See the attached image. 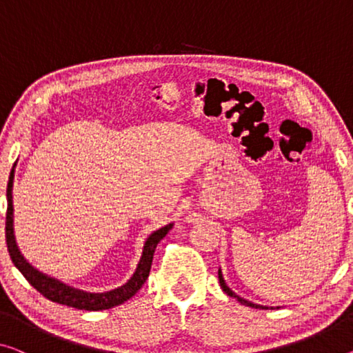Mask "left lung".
<instances>
[{"instance_id":"obj_1","label":"left lung","mask_w":353,"mask_h":353,"mask_svg":"<svg viewBox=\"0 0 353 353\" xmlns=\"http://www.w3.org/2000/svg\"><path fill=\"white\" fill-rule=\"evenodd\" d=\"M218 274H219V284H221V289L225 292L227 295L229 296H232V298H236L238 301L241 303V305H245V306H249V307H256V309H268V306H262V305H256V303H252V301H248V300H245V298H241V296H238L235 292H233L229 285L225 284V281H224V278H222V271L219 270L218 271Z\"/></svg>"}]
</instances>
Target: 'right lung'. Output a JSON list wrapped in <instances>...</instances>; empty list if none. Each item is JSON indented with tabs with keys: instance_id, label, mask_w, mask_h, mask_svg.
I'll return each mask as SVG.
<instances>
[{
	"instance_id": "add662e5",
	"label": "right lung",
	"mask_w": 353,
	"mask_h": 353,
	"mask_svg": "<svg viewBox=\"0 0 353 353\" xmlns=\"http://www.w3.org/2000/svg\"><path fill=\"white\" fill-rule=\"evenodd\" d=\"M14 169L15 164L10 170L9 183H8V213H6V243H8V251L9 256L12 259V263L19 268L21 274L25 276V279L39 292V294L48 298L50 301L59 303V305H66L75 309H85V311H102V309H110L113 306L123 305L124 301H128L129 298H132L140 287L145 284V281L148 279L151 262H153V256L156 251L158 243L167 235L173 224H167L162 229L156 230L146 238L142 257L135 268L132 278L128 281L126 284H123L118 289L102 292V294H91V292H85L75 287H70L68 284L61 283L52 276H47L42 271L36 270L31 263L26 262V259L20 254V249L15 243L14 235V205H12V186H14Z\"/></svg>"
}]
</instances>
